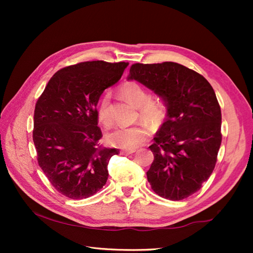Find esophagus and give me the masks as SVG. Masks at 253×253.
Instances as JSON below:
<instances>
[{
    "label": "esophagus",
    "instance_id": "esophagus-1",
    "mask_svg": "<svg viewBox=\"0 0 253 253\" xmlns=\"http://www.w3.org/2000/svg\"><path fill=\"white\" fill-rule=\"evenodd\" d=\"M134 152H135V150H121L120 154L121 155H129V154H133Z\"/></svg>",
    "mask_w": 253,
    "mask_h": 253
}]
</instances>
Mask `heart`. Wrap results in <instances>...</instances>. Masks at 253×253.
<instances>
[{"mask_svg":"<svg viewBox=\"0 0 253 253\" xmlns=\"http://www.w3.org/2000/svg\"><path fill=\"white\" fill-rule=\"evenodd\" d=\"M120 94L129 102H132L138 109L139 118L157 124L162 121L167 115V105L160 98L150 97L148 89L140 83L134 80H128L121 84ZM97 115L100 124L110 128L114 124V118L111 110V96L105 91L101 96L97 106ZM150 137V129L141 125L132 126H119L113 132L106 135V141L114 147L134 150L140 147Z\"/></svg>","mask_w":253,"mask_h":253,"instance_id":"1","label":"heart"}]
</instances>
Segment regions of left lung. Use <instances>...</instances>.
I'll return each instance as SVG.
<instances>
[{
	"label": "left lung",
	"mask_w": 253,
	"mask_h": 253,
	"mask_svg": "<svg viewBox=\"0 0 253 253\" xmlns=\"http://www.w3.org/2000/svg\"><path fill=\"white\" fill-rule=\"evenodd\" d=\"M134 79L162 96L168 118L150 150L147 172L156 194L170 201L192 195L208 180L221 143V112L211 84L201 74L175 62L135 63Z\"/></svg>",
	"instance_id": "1"
}]
</instances>
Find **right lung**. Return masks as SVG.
<instances>
[{
	"mask_svg": "<svg viewBox=\"0 0 253 253\" xmlns=\"http://www.w3.org/2000/svg\"><path fill=\"white\" fill-rule=\"evenodd\" d=\"M126 62L86 61L61 68L48 81L35 108L33 139L38 164L59 193L82 200L108 180V165L118 149L98 141L97 103L120 78Z\"/></svg>",
	"mask_w": 253,
	"mask_h": 253,
	"instance_id": "right-lung-1",
	"label": "right lung"
}]
</instances>
